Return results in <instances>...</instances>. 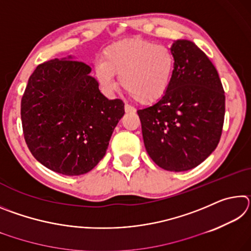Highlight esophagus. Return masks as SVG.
Masks as SVG:
<instances>
[{
	"instance_id": "1",
	"label": "esophagus",
	"mask_w": 251,
	"mask_h": 251,
	"mask_svg": "<svg viewBox=\"0 0 251 251\" xmlns=\"http://www.w3.org/2000/svg\"><path fill=\"white\" fill-rule=\"evenodd\" d=\"M125 112L126 113H134L135 112V108L131 107V106H129L128 104L125 105Z\"/></svg>"
}]
</instances>
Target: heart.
I'll use <instances>...</instances> for the list:
<instances>
[{"label": "heart", "instance_id": "b5f03b06", "mask_svg": "<svg viewBox=\"0 0 251 251\" xmlns=\"http://www.w3.org/2000/svg\"><path fill=\"white\" fill-rule=\"evenodd\" d=\"M175 56L165 45L144 39H128L107 46L95 67L99 82L106 90L115 88L114 75L122 87L143 105L163 99L171 86Z\"/></svg>", "mask_w": 251, "mask_h": 251}]
</instances>
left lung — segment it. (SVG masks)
Segmentation results:
<instances>
[{
    "label": "left lung",
    "mask_w": 251,
    "mask_h": 251,
    "mask_svg": "<svg viewBox=\"0 0 251 251\" xmlns=\"http://www.w3.org/2000/svg\"><path fill=\"white\" fill-rule=\"evenodd\" d=\"M171 86L154 105L138 109L145 148L160 168L185 172L217 147L225 118V92L207 55L187 40L172 45Z\"/></svg>",
    "instance_id": "left-lung-1"
}]
</instances>
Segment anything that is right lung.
<instances>
[{
  "label": "right lung",
  "mask_w": 251,
  "mask_h": 251,
  "mask_svg": "<svg viewBox=\"0 0 251 251\" xmlns=\"http://www.w3.org/2000/svg\"><path fill=\"white\" fill-rule=\"evenodd\" d=\"M72 58L36 67L21 100V120L36 160L55 173L78 176L105 156L125 109L122 100L101 94L90 65Z\"/></svg>",
  "instance_id": "right-lung-1"
}]
</instances>
